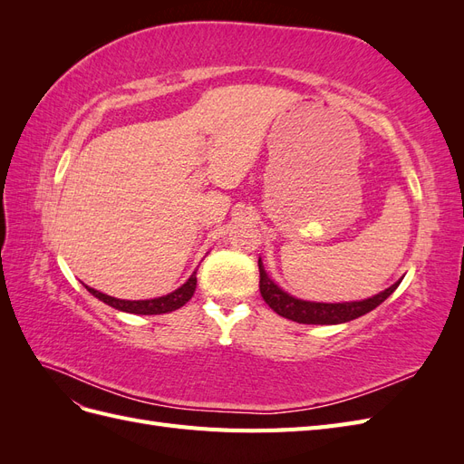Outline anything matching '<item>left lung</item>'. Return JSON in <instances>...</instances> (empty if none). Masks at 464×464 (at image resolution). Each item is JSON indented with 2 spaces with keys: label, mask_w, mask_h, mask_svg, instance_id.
Masks as SVG:
<instances>
[{
  "label": "left lung",
  "mask_w": 464,
  "mask_h": 464,
  "mask_svg": "<svg viewBox=\"0 0 464 464\" xmlns=\"http://www.w3.org/2000/svg\"><path fill=\"white\" fill-rule=\"evenodd\" d=\"M401 280H397L395 285H391L383 292H379V294H375V296L366 298V300L336 302V304L310 302V300H302V298L292 296V294L280 288L275 280L266 275L263 261L259 257V290H261V296L266 302V305H269L271 310L276 312L278 315H283V317L292 319L296 323H305V325H339V323H346V321H353V319L366 315L372 310H375L379 304H383L391 296V294L397 290Z\"/></svg>",
  "instance_id": "8db88e82"
}]
</instances>
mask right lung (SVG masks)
<instances>
[{"label":"right lung","instance_id":"obj_1","mask_svg":"<svg viewBox=\"0 0 464 464\" xmlns=\"http://www.w3.org/2000/svg\"><path fill=\"white\" fill-rule=\"evenodd\" d=\"M195 275H198V271H193V275L186 280V283L179 288H176L174 292L166 294V296L150 298V300H120L114 296H108V294H104V292H98L87 285H85V288L92 294L94 298L111 305L114 310H120L125 314H135V315H160V314L176 312L181 305L191 300L195 286H198V276Z\"/></svg>","mask_w":464,"mask_h":464}]
</instances>
